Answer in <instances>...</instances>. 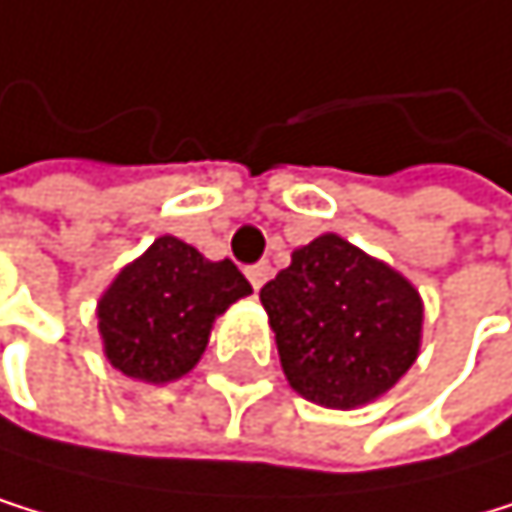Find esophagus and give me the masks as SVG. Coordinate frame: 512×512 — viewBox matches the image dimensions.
I'll list each match as a JSON object with an SVG mask.
<instances>
[{
    "label": "esophagus",
    "instance_id": "obj_1",
    "mask_svg": "<svg viewBox=\"0 0 512 512\" xmlns=\"http://www.w3.org/2000/svg\"><path fill=\"white\" fill-rule=\"evenodd\" d=\"M245 276H248V282L254 286V292H258V289L264 286V282L273 276V267H270V264H254V267L245 270Z\"/></svg>",
    "mask_w": 512,
    "mask_h": 512
}]
</instances>
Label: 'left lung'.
Masks as SVG:
<instances>
[{
    "label": "left lung",
    "mask_w": 512,
    "mask_h": 512,
    "mask_svg": "<svg viewBox=\"0 0 512 512\" xmlns=\"http://www.w3.org/2000/svg\"><path fill=\"white\" fill-rule=\"evenodd\" d=\"M289 385L329 410H354L413 367L423 345V298L413 282L323 233L292 251V264L261 289Z\"/></svg>",
    "instance_id": "left-lung-1"
}]
</instances>
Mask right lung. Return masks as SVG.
<instances>
[{
  "mask_svg": "<svg viewBox=\"0 0 512 512\" xmlns=\"http://www.w3.org/2000/svg\"><path fill=\"white\" fill-rule=\"evenodd\" d=\"M251 295L233 261H208L177 236H158L120 270L96 304L102 351L130 379L177 382L201 360L214 320Z\"/></svg>",
  "mask_w": 512,
  "mask_h": 512,
  "instance_id": "obj_1",
  "label": "right lung"
}]
</instances>
